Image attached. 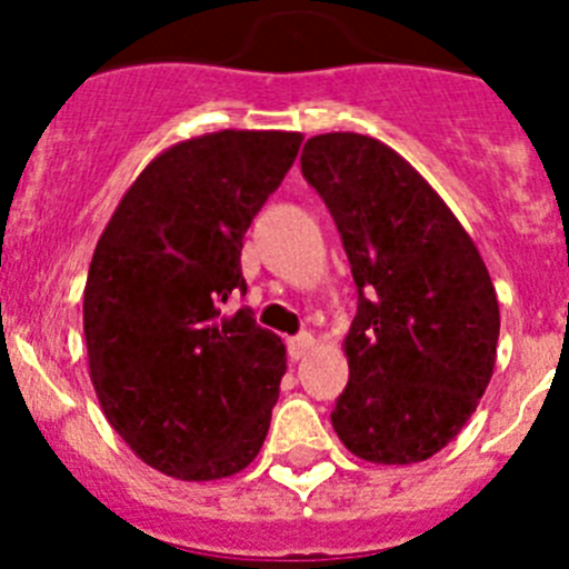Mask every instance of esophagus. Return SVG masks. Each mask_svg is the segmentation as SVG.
<instances>
[{
	"instance_id": "esophagus-1",
	"label": "esophagus",
	"mask_w": 569,
	"mask_h": 569,
	"mask_svg": "<svg viewBox=\"0 0 569 569\" xmlns=\"http://www.w3.org/2000/svg\"><path fill=\"white\" fill-rule=\"evenodd\" d=\"M316 347V339L310 333H299V336H293V339L288 341V353H290V359L293 361H299V359H305V356L310 353V350H313Z\"/></svg>"
}]
</instances>
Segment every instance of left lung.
<instances>
[{"mask_svg":"<svg viewBox=\"0 0 569 569\" xmlns=\"http://www.w3.org/2000/svg\"><path fill=\"white\" fill-rule=\"evenodd\" d=\"M301 173L359 288L336 436L373 465L430 459L476 413L496 367L499 299L485 259L425 176L373 136H313Z\"/></svg>","mask_w":569,"mask_h":569,"instance_id":"left-lung-1","label":"left lung"}]
</instances>
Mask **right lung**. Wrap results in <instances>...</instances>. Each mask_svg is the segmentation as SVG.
Wrapping results in <instances>:
<instances>
[{"label":"right lung","instance_id":"1","mask_svg":"<svg viewBox=\"0 0 569 569\" xmlns=\"http://www.w3.org/2000/svg\"><path fill=\"white\" fill-rule=\"evenodd\" d=\"M290 130H216L162 150L110 216L84 284L90 381L116 433L179 481H216L259 456L288 370L259 328L241 239L299 156Z\"/></svg>","mask_w":569,"mask_h":569}]
</instances>
